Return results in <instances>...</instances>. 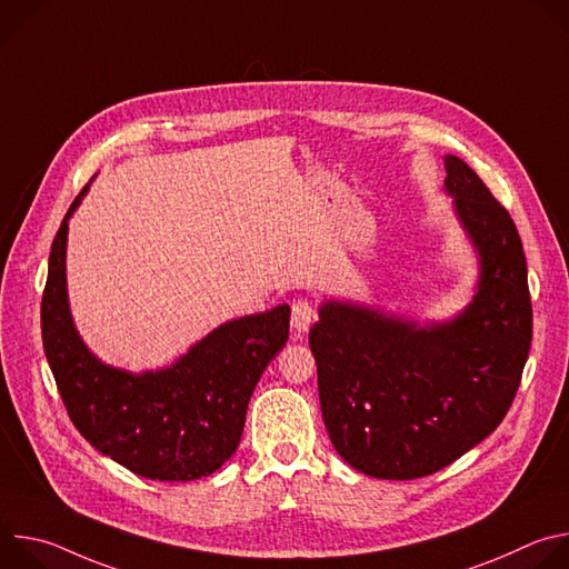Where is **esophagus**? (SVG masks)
<instances>
[{"instance_id":"1","label":"esophagus","mask_w":569,"mask_h":569,"mask_svg":"<svg viewBox=\"0 0 569 569\" xmlns=\"http://www.w3.org/2000/svg\"><path fill=\"white\" fill-rule=\"evenodd\" d=\"M315 321V306L308 299H297L292 303V317H290V327L297 336L306 333L310 329V323Z\"/></svg>"}]
</instances>
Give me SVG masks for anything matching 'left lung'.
Wrapping results in <instances>:
<instances>
[{
    "mask_svg": "<svg viewBox=\"0 0 569 569\" xmlns=\"http://www.w3.org/2000/svg\"><path fill=\"white\" fill-rule=\"evenodd\" d=\"M443 191L477 254L470 301L417 321L327 299L308 342L321 417L338 455L378 479L432 475L507 417L531 347L522 240L509 211L455 154Z\"/></svg>",
    "mask_w": 569,
    "mask_h": 569,
    "instance_id": "1",
    "label": "left lung"
}]
</instances>
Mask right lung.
<instances>
[{"label":"right lung","instance_id":"obj_1","mask_svg":"<svg viewBox=\"0 0 569 569\" xmlns=\"http://www.w3.org/2000/svg\"><path fill=\"white\" fill-rule=\"evenodd\" d=\"M92 180L53 238L42 295V345L58 391L78 432L134 475L207 477L240 443L250 396L288 342L290 306L220 323L164 369L134 373L106 365L80 338L67 295L69 218Z\"/></svg>","mask_w":569,"mask_h":569}]
</instances>
